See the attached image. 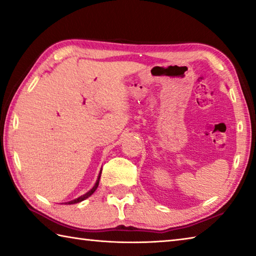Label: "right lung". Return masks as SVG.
Listing matches in <instances>:
<instances>
[{
	"instance_id": "1",
	"label": "right lung",
	"mask_w": 256,
	"mask_h": 256,
	"mask_svg": "<svg viewBox=\"0 0 256 256\" xmlns=\"http://www.w3.org/2000/svg\"><path fill=\"white\" fill-rule=\"evenodd\" d=\"M100 175H102V170H100V172H99V175H98V178H97L96 183H94V188H92V190H88V192H86V194H84V196H79V198H74V200H72V201H68V202H66V204H74V203H79V202H81V201L86 200V198H88L89 196H92V194H94V190H97V188H98V185H99V180H100Z\"/></svg>"
}]
</instances>
